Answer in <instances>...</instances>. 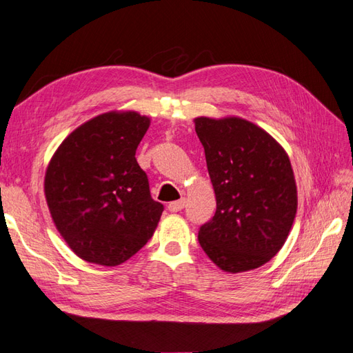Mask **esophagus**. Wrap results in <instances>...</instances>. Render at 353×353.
<instances>
[{
	"instance_id": "1",
	"label": "esophagus",
	"mask_w": 353,
	"mask_h": 353,
	"mask_svg": "<svg viewBox=\"0 0 353 353\" xmlns=\"http://www.w3.org/2000/svg\"><path fill=\"white\" fill-rule=\"evenodd\" d=\"M185 206V199L183 197V199H179V201H175V202H170L169 205H168V210L170 211V212H178V211H181L183 208Z\"/></svg>"
}]
</instances>
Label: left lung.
<instances>
[{
  "instance_id": "obj_1",
  "label": "left lung",
  "mask_w": 353,
  "mask_h": 353,
  "mask_svg": "<svg viewBox=\"0 0 353 353\" xmlns=\"http://www.w3.org/2000/svg\"><path fill=\"white\" fill-rule=\"evenodd\" d=\"M216 193L199 244L219 268L244 272L279 253L296 214V184L286 151L243 118L194 119Z\"/></svg>"
}]
</instances>
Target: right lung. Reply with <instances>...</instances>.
I'll return each instance as SVG.
<instances>
[{
  "instance_id": "right-lung-1",
  "label": "right lung",
  "mask_w": 353,
  "mask_h": 353,
  "mask_svg": "<svg viewBox=\"0 0 353 353\" xmlns=\"http://www.w3.org/2000/svg\"><path fill=\"white\" fill-rule=\"evenodd\" d=\"M150 118L108 112L68 134L50 160L45 194L50 216L81 259L117 266L147 244L165 206L150 193L136 150Z\"/></svg>"
}]
</instances>
